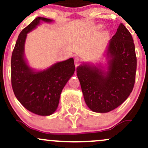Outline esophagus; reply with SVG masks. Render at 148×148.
<instances>
[{"label": "esophagus", "mask_w": 148, "mask_h": 148, "mask_svg": "<svg viewBox=\"0 0 148 148\" xmlns=\"http://www.w3.org/2000/svg\"><path fill=\"white\" fill-rule=\"evenodd\" d=\"M74 64H75L76 67H77V66H79L81 64V60H80L79 58H76L74 59Z\"/></svg>", "instance_id": "34e87169"}]
</instances>
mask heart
I'll return each instance as SVG.
<instances>
[{"label": "heart", "mask_w": 148, "mask_h": 148, "mask_svg": "<svg viewBox=\"0 0 148 148\" xmlns=\"http://www.w3.org/2000/svg\"><path fill=\"white\" fill-rule=\"evenodd\" d=\"M100 27H101V25H99V26H98V28H100Z\"/></svg>", "instance_id": "obj_1"}]
</instances>
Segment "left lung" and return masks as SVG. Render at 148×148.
Listing matches in <instances>:
<instances>
[{
  "label": "left lung",
  "mask_w": 148,
  "mask_h": 148,
  "mask_svg": "<svg viewBox=\"0 0 148 148\" xmlns=\"http://www.w3.org/2000/svg\"><path fill=\"white\" fill-rule=\"evenodd\" d=\"M104 56L105 66L83 63L76 69L86 103L96 113L114 110L133 90L136 72L135 46L123 23L110 40Z\"/></svg>",
  "instance_id": "1"
}]
</instances>
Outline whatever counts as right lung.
Segmentation results:
<instances>
[{"instance_id": "add662e5", "label": "right lung", "mask_w": 148, "mask_h": 148, "mask_svg": "<svg viewBox=\"0 0 148 148\" xmlns=\"http://www.w3.org/2000/svg\"><path fill=\"white\" fill-rule=\"evenodd\" d=\"M42 21L51 23L53 20L37 17L18 35L12 54L11 81L16 99L27 110L47 116L56 111L61 92L74 74L75 65L72 58L44 70H35L28 65L24 53L27 34Z\"/></svg>"}]
</instances>
